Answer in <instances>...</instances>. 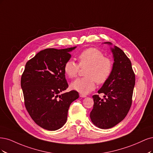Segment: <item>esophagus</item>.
Listing matches in <instances>:
<instances>
[{"label":"esophagus","mask_w":153,"mask_h":153,"mask_svg":"<svg viewBox=\"0 0 153 153\" xmlns=\"http://www.w3.org/2000/svg\"><path fill=\"white\" fill-rule=\"evenodd\" d=\"M79 96L81 97H82V98H85V97H86V95H85V94H82V93H80L79 94Z\"/></svg>","instance_id":"34e87169"}]
</instances>
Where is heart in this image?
<instances>
[{"instance_id": "heart-1", "label": "heart", "mask_w": 153, "mask_h": 153, "mask_svg": "<svg viewBox=\"0 0 153 153\" xmlns=\"http://www.w3.org/2000/svg\"><path fill=\"white\" fill-rule=\"evenodd\" d=\"M104 56L100 50L90 48L79 53V64L72 60H68L65 63L64 71L69 78L76 77L80 67H87L85 72L86 77L72 82V89L86 94L95 89L96 82L103 84L108 80L112 72L113 63L111 59Z\"/></svg>"}]
</instances>
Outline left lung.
Wrapping results in <instances>:
<instances>
[{
	"label": "left lung",
	"mask_w": 153,
	"mask_h": 153,
	"mask_svg": "<svg viewBox=\"0 0 153 153\" xmlns=\"http://www.w3.org/2000/svg\"><path fill=\"white\" fill-rule=\"evenodd\" d=\"M104 43L112 45L110 42ZM111 50L114 61L112 72L98 91L104 94L103 98L98 95L93 96L94 104L90 112L92 123L102 129L111 128L124 120L131 105L135 83L130 59L116 46Z\"/></svg>",
	"instance_id": "left-lung-1"
}]
</instances>
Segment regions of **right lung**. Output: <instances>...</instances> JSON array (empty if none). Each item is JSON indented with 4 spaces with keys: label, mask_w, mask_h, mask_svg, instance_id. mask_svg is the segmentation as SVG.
<instances>
[{
    "label": "right lung",
    "mask_w": 153,
    "mask_h": 153,
    "mask_svg": "<svg viewBox=\"0 0 153 153\" xmlns=\"http://www.w3.org/2000/svg\"><path fill=\"white\" fill-rule=\"evenodd\" d=\"M76 48L45 49L25 65L21 78L25 105L34 122L44 129L55 131L62 128L71 103L79 97L75 90L60 95L68 86L64 64Z\"/></svg>",
    "instance_id": "1"
}]
</instances>
